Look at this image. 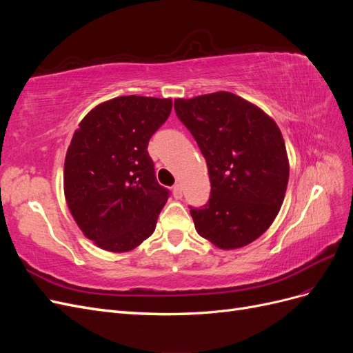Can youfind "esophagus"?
<instances>
[{"label":"esophagus","mask_w":353,"mask_h":353,"mask_svg":"<svg viewBox=\"0 0 353 353\" xmlns=\"http://www.w3.org/2000/svg\"><path fill=\"white\" fill-rule=\"evenodd\" d=\"M172 191H174V197H175L176 200L183 199V188H181L179 184H175V185L172 187Z\"/></svg>","instance_id":"obj_1"}]
</instances>
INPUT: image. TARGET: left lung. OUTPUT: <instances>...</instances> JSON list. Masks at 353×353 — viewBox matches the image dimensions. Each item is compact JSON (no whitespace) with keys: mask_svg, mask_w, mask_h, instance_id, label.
I'll use <instances>...</instances> for the list:
<instances>
[{"mask_svg":"<svg viewBox=\"0 0 353 353\" xmlns=\"http://www.w3.org/2000/svg\"><path fill=\"white\" fill-rule=\"evenodd\" d=\"M174 105L206 159L212 185L208 205L190 210L196 231L222 250L244 248L271 227L284 201L290 165L280 128L228 91Z\"/></svg>","mask_w":353,"mask_h":353,"instance_id":"obj_1","label":"left lung"}]
</instances>
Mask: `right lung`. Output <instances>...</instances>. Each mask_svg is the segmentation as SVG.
<instances>
[{
	"label": "right lung",
	"mask_w": 353,
	"mask_h": 353,
	"mask_svg": "<svg viewBox=\"0 0 353 353\" xmlns=\"http://www.w3.org/2000/svg\"><path fill=\"white\" fill-rule=\"evenodd\" d=\"M172 99L122 95L95 105L73 132L63 169L68 208L97 248L123 253L154 232L168 190L147 145Z\"/></svg>",
	"instance_id": "right-lung-1"
}]
</instances>
